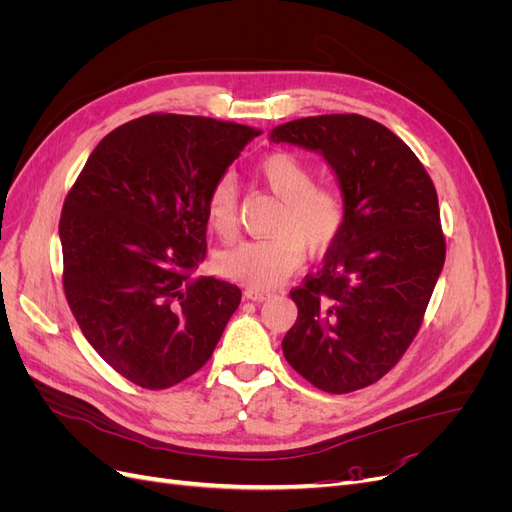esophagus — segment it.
I'll return each instance as SVG.
<instances>
[{
  "label": "esophagus",
  "instance_id": "1",
  "mask_svg": "<svg viewBox=\"0 0 512 512\" xmlns=\"http://www.w3.org/2000/svg\"><path fill=\"white\" fill-rule=\"evenodd\" d=\"M271 297H273V292H269V290H258V288H247V290H245V299L256 301V303L267 301V299H271Z\"/></svg>",
  "mask_w": 512,
  "mask_h": 512
}]
</instances>
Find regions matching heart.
Masks as SVG:
<instances>
[{
	"instance_id": "obj_1",
	"label": "heart",
	"mask_w": 512,
	"mask_h": 512,
	"mask_svg": "<svg viewBox=\"0 0 512 512\" xmlns=\"http://www.w3.org/2000/svg\"><path fill=\"white\" fill-rule=\"evenodd\" d=\"M258 179L282 198L267 239L245 241L220 256L218 267L228 280L250 288H273L301 267L305 250L316 256L327 252L344 226V203L329 185L314 183V173L303 160L275 151L256 166ZM207 222L220 239L237 232L235 181L228 175L213 183L207 196Z\"/></svg>"
}]
</instances>
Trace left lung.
Listing matches in <instances>:
<instances>
[{
	"mask_svg": "<svg viewBox=\"0 0 512 512\" xmlns=\"http://www.w3.org/2000/svg\"><path fill=\"white\" fill-rule=\"evenodd\" d=\"M269 141L320 153L344 200L322 269L290 292L299 316L284 356L322 391L363 389L406 352L442 273L436 188L399 136L361 115L294 119Z\"/></svg>",
	"mask_w": 512,
	"mask_h": 512,
	"instance_id": "left-lung-1",
	"label": "left lung"
}]
</instances>
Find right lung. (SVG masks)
<instances>
[{"instance_id":"add662e5","label":"right lung","mask_w":512,"mask_h":512,"mask_svg":"<svg viewBox=\"0 0 512 512\" xmlns=\"http://www.w3.org/2000/svg\"><path fill=\"white\" fill-rule=\"evenodd\" d=\"M260 130L145 115L106 134L61 209L64 290L117 374L168 389L203 367L241 290L192 271L207 256V196Z\"/></svg>"}]
</instances>
